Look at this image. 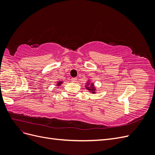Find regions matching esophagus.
Instances as JSON below:
<instances>
[{
    "label": "esophagus",
    "mask_w": 155,
    "mask_h": 155,
    "mask_svg": "<svg viewBox=\"0 0 155 155\" xmlns=\"http://www.w3.org/2000/svg\"><path fill=\"white\" fill-rule=\"evenodd\" d=\"M71 80H72V81H73L74 83H76V82H77V81H78V79H77L76 78H71Z\"/></svg>",
    "instance_id": "obj_1"
}]
</instances>
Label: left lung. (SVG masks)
I'll return each mask as SVG.
<instances>
[{
  "instance_id": "obj_1",
  "label": "left lung",
  "mask_w": 155,
  "mask_h": 155,
  "mask_svg": "<svg viewBox=\"0 0 155 155\" xmlns=\"http://www.w3.org/2000/svg\"><path fill=\"white\" fill-rule=\"evenodd\" d=\"M86 88L87 90H88L90 92H91L92 93L94 94L95 93V91H96V88L94 87V84L93 83H87V85H85Z\"/></svg>"
}]
</instances>
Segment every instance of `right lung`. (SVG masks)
I'll list each match as a JSON object with an SVG mask.
<instances>
[{
    "instance_id": "right-lung-1",
    "label": "right lung",
    "mask_w": 155,
    "mask_h": 155,
    "mask_svg": "<svg viewBox=\"0 0 155 155\" xmlns=\"http://www.w3.org/2000/svg\"><path fill=\"white\" fill-rule=\"evenodd\" d=\"M62 83H63V81H58V84H57V86H60V85L62 84Z\"/></svg>"
}]
</instances>
